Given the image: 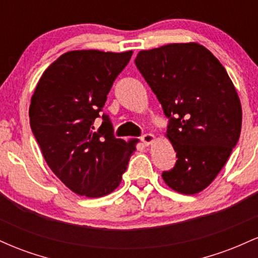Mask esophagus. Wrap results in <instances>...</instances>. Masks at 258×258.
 <instances>
[{"mask_svg":"<svg viewBox=\"0 0 258 258\" xmlns=\"http://www.w3.org/2000/svg\"><path fill=\"white\" fill-rule=\"evenodd\" d=\"M141 141L143 142L146 146H150V144L153 143L154 141H155V136L152 135V133H146V135H143L141 137Z\"/></svg>","mask_w":258,"mask_h":258,"instance_id":"esophagus-1","label":"esophagus"}]
</instances>
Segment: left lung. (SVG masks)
<instances>
[{"mask_svg": "<svg viewBox=\"0 0 258 258\" xmlns=\"http://www.w3.org/2000/svg\"><path fill=\"white\" fill-rule=\"evenodd\" d=\"M138 70L170 117L166 137L178 160L162 179L177 193L207 188L236 146L242 111L223 65L203 44L168 43L141 51Z\"/></svg>", "mask_w": 258, "mask_h": 258, "instance_id": "left-lung-1", "label": "left lung"}]
</instances>
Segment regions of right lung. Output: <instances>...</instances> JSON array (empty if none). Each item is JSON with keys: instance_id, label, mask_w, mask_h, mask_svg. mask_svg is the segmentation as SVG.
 Wrapping results in <instances>:
<instances>
[{"instance_id": "1", "label": "right lung", "mask_w": 258, "mask_h": 258, "mask_svg": "<svg viewBox=\"0 0 258 258\" xmlns=\"http://www.w3.org/2000/svg\"><path fill=\"white\" fill-rule=\"evenodd\" d=\"M132 53H64L44 70L31 97L30 126L44 161L70 190L86 198L105 197L120 185L139 142L115 138L106 115L98 130L93 126Z\"/></svg>"}]
</instances>
